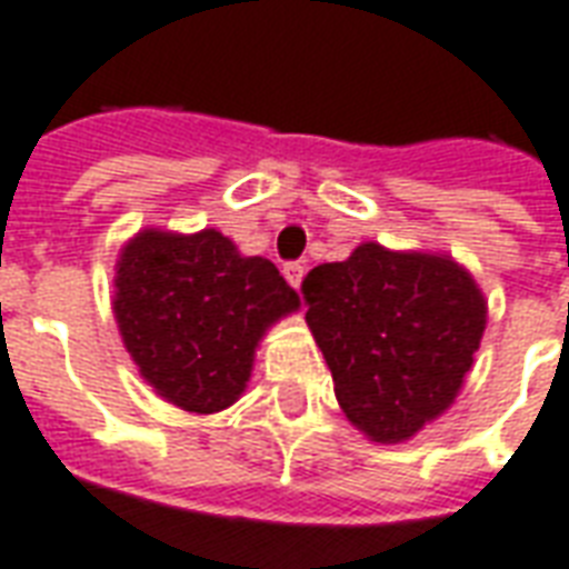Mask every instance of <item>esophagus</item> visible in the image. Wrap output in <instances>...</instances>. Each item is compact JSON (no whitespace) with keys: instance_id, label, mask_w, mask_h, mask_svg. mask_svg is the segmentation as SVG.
I'll list each match as a JSON object with an SVG mask.
<instances>
[{"instance_id":"1","label":"esophagus","mask_w":569,"mask_h":569,"mask_svg":"<svg viewBox=\"0 0 569 569\" xmlns=\"http://www.w3.org/2000/svg\"><path fill=\"white\" fill-rule=\"evenodd\" d=\"M305 273H308V268H305L301 261H289L283 268V277L289 280V286H296V289L301 286V280H305Z\"/></svg>"}]
</instances>
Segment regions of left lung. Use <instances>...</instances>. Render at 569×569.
<instances>
[{
  "mask_svg": "<svg viewBox=\"0 0 569 569\" xmlns=\"http://www.w3.org/2000/svg\"><path fill=\"white\" fill-rule=\"evenodd\" d=\"M301 292L338 406L366 439L408 441L453 406L488 326V298L460 261L369 240L317 264Z\"/></svg>",
  "mask_w": 569,
  "mask_h": 569,
  "instance_id": "obj_1",
  "label": "left lung"
}]
</instances>
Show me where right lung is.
<instances>
[{"instance_id":"add662e5","label":"right lung","mask_w":569,"mask_h":569,"mask_svg":"<svg viewBox=\"0 0 569 569\" xmlns=\"http://www.w3.org/2000/svg\"><path fill=\"white\" fill-rule=\"evenodd\" d=\"M301 308L273 261L243 256L216 228H142L116 261L118 332L142 381L188 415L243 396L261 338Z\"/></svg>"}]
</instances>
